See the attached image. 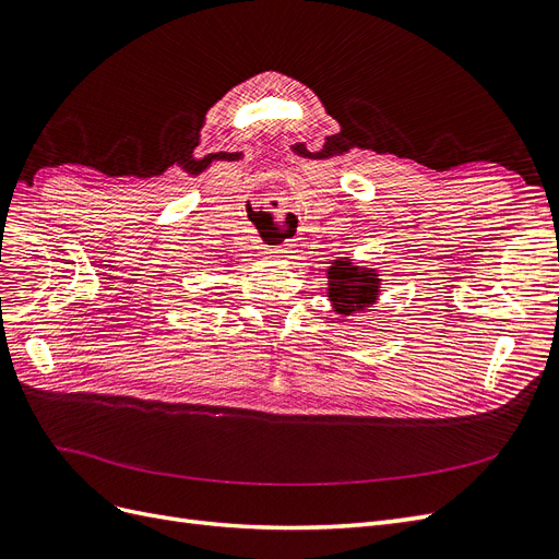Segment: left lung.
I'll use <instances>...</instances> for the list:
<instances>
[{
  "label": "left lung",
  "mask_w": 559,
  "mask_h": 559,
  "mask_svg": "<svg viewBox=\"0 0 559 559\" xmlns=\"http://www.w3.org/2000/svg\"><path fill=\"white\" fill-rule=\"evenodd\" d=\"M378 278L373 272H365L350 262L338 260L330 269V299L336 306V313L350 316L355 311H365L376 301Z\"/></svg>",
  "instance_id": "1"
}]
</instances>
